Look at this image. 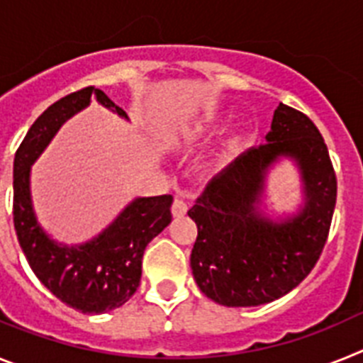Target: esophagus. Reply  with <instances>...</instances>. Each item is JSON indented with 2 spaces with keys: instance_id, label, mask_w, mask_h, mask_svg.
I'll return each mask as SVG.
<instances>
[{
  "instance_id": "34e87169",
  "label": "esophagus",
  "mask_w": 363,
  "mask_h": 363,
  "mask_svg": "<svg viewBox=\"0 0 363 363\" xmlns=\"http://www.w3.org/2000/svg\"><path fill=\"white\" fill-rule=\"evenodd\" d=\"M186 212H188V204L184 203L182 199H175L172 204V216L173 217H182L186 216Z\"/></svg>"
}]
</instances>
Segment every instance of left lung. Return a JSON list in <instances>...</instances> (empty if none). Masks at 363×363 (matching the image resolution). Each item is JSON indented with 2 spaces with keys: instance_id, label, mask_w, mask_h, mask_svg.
<instances>
[{
  "instance_id": "left-lung-1",
  "label": "left lung",
  "mask_w": 363,
  "mask_h": 363,
  "mask_svg": "<svg viewBox=\"0 0 363 363\" xmlns=\"http://www.w3.org/2000/svg\"><path fill=\"white\" fill-rule=\"evenodd\" d=\"M264 138L208 182L188 212L197 225L190 257L195 283L225 307L270 303L298 286L320 259L333 220L336 175L313 121L279 104ZM281 158L298 168L304 204L272 220L260 203L266 175Z\"/></svg>"
}]
</instances>
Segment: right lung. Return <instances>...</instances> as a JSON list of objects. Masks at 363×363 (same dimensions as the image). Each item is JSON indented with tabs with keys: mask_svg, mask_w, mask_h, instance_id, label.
<instances>
[{
	"mask_svg": "<svg viewBox=\"0 0 363 363\" xmlns=\"http://www.w3.org/2000/svg\"><path fill=\"white\" fill-rule=\"evenodd\" d=\"M91 100L128 121L122 107L93 86L71 93L49 106L25 135L14 157V228L30 269L60 301L84 314L118 308L137 292L147 242L172 223V195L137 197L111 225L82 245L50 239L34 213L30 166L58 129L86 109Z\"/></svg>",
	"mask_w": 363,
	"mask_h": 363,
	"instance_id": "obj_1",
	"label": "right lung"
}]
</instances>
